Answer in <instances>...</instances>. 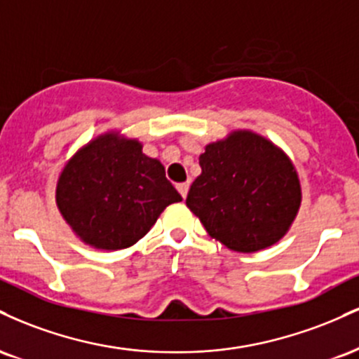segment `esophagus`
<instances>
[{"instance_id":"34e87169","label":"esophagus","mask_w":359,"mask_h":359,"mask_svg":"<svg viewBox=\"0 0 359 359\" xmlns=\"http://www.w3.org/2000/svg\"><path fill=\"white\" fill-rule=\"evenodd\" d=\"M177 191L180 192V196L184 197H187V192H189V184L187 182H182V184H177Z\"/></svg>"}]
</instances>
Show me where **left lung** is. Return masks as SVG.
<instances>
[{
	"label": "left lung",
	"instance_id": "1",
	"mask_svg": "<svg viewBox=\"0 0 359 359\" xmlns=\"http://www.w3.org/2000/svg\"><path fill=\"white\" fill-rule=\"evenodd\" d=\"M185 204L226 248L255 253L285 236L302 203L299 174L282 148L251 130L208 143Z\"/></svg>",
	"mask_w": 359,
	"mask_h": 359
}]
</instances>
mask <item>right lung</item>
I'll use <instances>...</instances> for the list:
<instances>
[{"mask_svg": "<svg viewBox=\"0 0 359 359\" xmlns=\"http://www.w3.org/2000/svg\"><path fill=\"white\" fill-rule=\"evenodd\" d=\"M182 197L160 160L119 131L93 138L62 168L55 203L77 238L96 250L133 246Z\"/></svg>", "mask_w": 359, "mask_h": 359, "instance_id": "right-lung-1", "label": "right lung"}]
</instances>
